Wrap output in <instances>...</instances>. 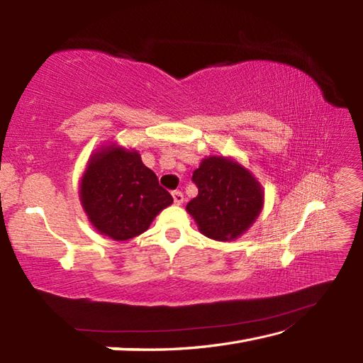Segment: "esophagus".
Segmentation results:
<instances>
[{
  "mask_svg": "<svg viewBox=\"0 0 363 363\" xmlns=\"http://www.w3.org/2000/svg\"><path fill=\"white\" fill-rule=\"evenodd\" d=\"M173 199H174V204H177V206H181L182 203H184V195H182V191H173Z\"/></svg>",
  "mask_w": 363,
  "mask_h": 363,
  "instance_id": "1",
  "label": "esophagus"
}]
</instances>
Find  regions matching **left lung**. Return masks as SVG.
<instances>
[{"instance_id": "left-lung-1", "label": "left lung", "mask_w": 363, "mask_h": 363, "mask_svg": "<svg viewBox=\"0 0 363 363\" xmlns=\"http://www.w3.org/2000/svg\"><path fill=\"white\" fill-rule=\"evenodd\" d=\"M198 195L186 211L199 233L217 242H233L248 230L264 209V187L240 162L209 156L194 172Z\"/></svg>"}]
</instances>
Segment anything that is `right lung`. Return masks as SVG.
Wrapping results in <instances>:
<instances>
[{
    "label": "right lung",
    "instance_id": "obj_1",
    "mask_svg": "<svg viewBox=\"0 0 363 363\" xmlns=\"http://www.w3.org/2000/svg\"><path fill=\"white\" fill-rule=\"evenodd\" d=\"M79 199L91 226L117 242L145 233L173 203L138 151L117 143L91 154L81 177Z\"/></svg>",
    "mask_w": 363,
    "mask_h": 363
}]
</instances>
